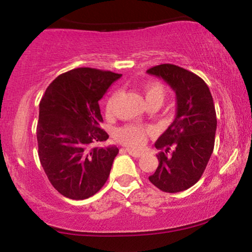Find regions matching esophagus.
Listing matches in <instances>:
<instances>
[{
	"label": "esophagus",
	"mask_w": 252,
	"mask_h": 252,
	"mask_svg": "<svg viewBox=\"0 0 252 252\" xmlns=\"http://www.w3.org/2000/svg\"><path fill=\"white\" fill-rule=\"evenodd\" d=\"M126 150L129 153L130 155L134 156V158H140V156L143 155V153L140 152V150H134V149H130V148H126Z\"/></svg>",
	"instance_id": "1"
}]
</instances>
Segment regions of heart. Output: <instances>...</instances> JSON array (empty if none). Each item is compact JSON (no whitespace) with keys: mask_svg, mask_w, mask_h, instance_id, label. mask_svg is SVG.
I'll return each instance as SVG.
<instances>
[{"mask_svg":"<svg viewBox=\"0 0 252 252\" xmlns=\"http://www.w3.org/2000/svg\"><path fill=\"white\" fill-rule=\"evenodd\" d=\"M118 96H120V94L115 91L110 94L108 100H106L105 110L108 115H111L114 112ZM143 96L147 105L148 104H158L160 106L163 102L164 97H166V90H164L162 84L160 83H148L143 86ZM150 134H152L150 126H142V124L138 123H129L121 126L115 131V140L124 144V146L130 147V148H140V147L143 146L147 137Z\"/></svg>","mask_w":252,"mask_h":252,"instance_id":"heart-1","label":"heart"}]
</instances>
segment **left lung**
Wrapping results in <instances>:
<instances>
[{"label": "left lung", "instance_id": "8db88e82", "mask_svg": "<svg viewBox=\"0 0 252 252\" xmlns=\"http://www.w3.org/2000/svg\"><path fill=\"white\" fill-rule=\"evenodd\" d=\"M175 91L176 115L155 147L158 166L149 181L162 192L178 193L199 181L215 148L217 116L207 84L172 63L149 68Z\"/></svg>", "mask_w": 252, "mask_h": 252}]
</instances>
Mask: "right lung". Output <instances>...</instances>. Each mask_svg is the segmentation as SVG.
<instances>
[{"label":"right lung","instance_id":"obj_1","mask_svg":"<svg viewBox=\"0 0 252 252\" xmlns=\"http://www.w3.org/2000/svg\"><path fill=\"white\" fill-rule=\"evenodd\" d=\"M121 76L97 68H74L58 76L40 100V162L52 186L66 198L88 199L108 180L118 148L97 146L109 138L100 128L98 102Z\"/></svg>","mask_w":252,"mask_h":252}]
</instances>
